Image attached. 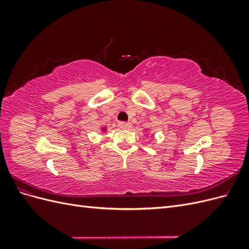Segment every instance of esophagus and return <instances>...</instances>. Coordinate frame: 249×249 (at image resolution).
<instances>
[{
	"instance_id": "1",
	"label": "esophagus",
	"mask_w": 249,
	"mask_h": 249,
	"mask_svg": "<svg viewBox=\"0 0 249 249\" xmlns=\"http://www.w3.org/2000/svg\"><path fill=\"white\" fill-rule=\"evenodd\" d=\"M118 126L122 127V129H130L132 126L130 123H124V122H119L118 123Z\"/></svg>"
}]
</instances>
